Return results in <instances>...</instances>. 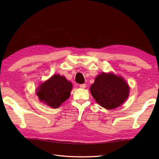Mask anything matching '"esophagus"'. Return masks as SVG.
<instances>
[{"label": "esophagus", "mask_w": 159, "mask_h": 159, "mask_svg": "<svg viewBox=\"0 0 159 159\" xmlns=\"http://www.w3.org/2000/svg\"><path fill=\"white\" fill-rule=\"evenodd\" d=\"M79 87H80V88H82V89H85V87H86V85H85V84H80V85H79Z\"/></svg>", "instance_id": "esophagus-1"}]
</instances>
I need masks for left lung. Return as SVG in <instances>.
<instances>
[{
  "mask_svg": "<svg viewBox=\"0 0 159 159\" xmlns=\"http://www.w3.org/2000/svg\"><path fill=\"white\" fill-rule=\"evenodd\" d=\"M92 96L101 107L113 109L120 107L129 96V86L122 77L102 72L90 87Z\"/></svg>",
  "mask_w": 159,
  "mask_h": 159,
  "instance_id": "left-lung-1",
  "label": "left lung"
}]
</instances>
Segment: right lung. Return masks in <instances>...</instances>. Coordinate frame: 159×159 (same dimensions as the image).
<instances>
[{"label": "right lung", "instance_id": "obj_1", "mask_svg": "<svg viewBox=\"0 0 159 159\" xmlns=\"http://www.w3.org/2000/svg\"><path fill=\"white\" fill-rule=\"evenodd\" d=\"M72 84L65 76L54 74L46 81L39 85L36 94L41 102L53 109H57L69 98Z\"/></svg>", "mask_w": 159, "mask_h": 159}]
</instances>
